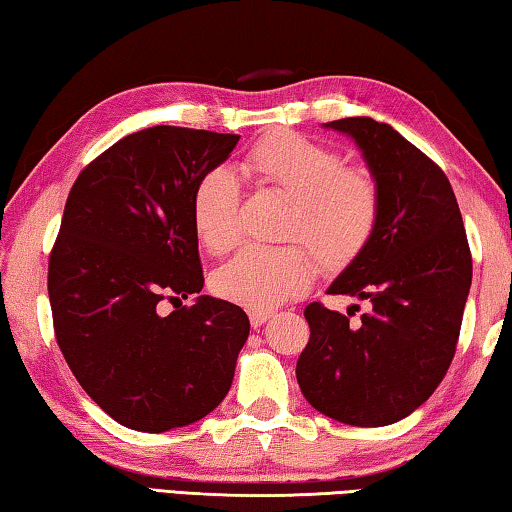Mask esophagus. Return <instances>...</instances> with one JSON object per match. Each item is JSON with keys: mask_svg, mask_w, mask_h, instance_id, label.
I'll use <instances>...</instances> for the list:
<instances>
[{"mask_svg": "<svg viewBox=\"0 0 512 512\" xmlns=\"http://www.w3.org/2000/svg\"><path fill=\"white\" fill-rule=\"evenodd\" d=\"M271 316H273L271 309H253V311H250V325L262 327Z\"/></svg>", "mask_w": 512, "mask_h": 512, "instance_id": "1", "label": "esophagus"}]
</instances>
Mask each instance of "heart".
Listing matches in <instances>:
<instances>
[{
	"instance_id": "obj_1",
	"label": "heart",
	"mask_w": 512,
	"mask_h": 512,
	"mask_svg": "<svg viewBox=\"0 0 512 512\" xmlns=\"http://www.w3.org/2000/svg\"><path fill=\"white\" fill-rule=\"evenodd\" d=\"M259 187L289 203L284 239H298L329 268L357 257L379 219V189L366 169L343 167L334 149L296 133L259 142L244 162ZM196 237L212 255H225L241 239L239 187L230 171L212 169L192 196ZM316 264L298 246L248 248L212 275L216 296L250 309H271L305 293Z\"/></svg>"
}]
</instances>
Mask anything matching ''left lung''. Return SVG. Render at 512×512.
I'll list each match as a JSON object with an SVG mask.
<instances>
[{"instance_id":"left-lung-1","label":"left lung","mask_w":512,"mask_h":512,"mask_svg":"<svg viewBox=\"0 0 512 512\" xmlns=\"http://www.w3.org/2000/svg\"><path fill=\"white\" fill-rule=\"evenodd\" d=\"M348 135L379 189L366 248L327 293L370 302L359 325L311 302L296 377L305 400L352 427H386L429 400L454 359L472 255L454 189L438 164L370 117L323 124Z\"/></svg>"}]
</instances>
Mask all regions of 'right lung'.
Wrapping results in <instances>:
<instances>
[{"mask_svg": "<svg viewBox=\"0 0 512 512\" xmlns=\"http://www.w3.org/2000/svg\"><path fill=\"white\" fill-rule=\"evenodd\" d=\"M239 135L153 126L90 162L49 257L60 352L83 391L128 429L162 433L223 402L248 339L246 311L203 289L192 196Z\"/></svg>", "mask_w": 512, "mask_h": 512, "instance_id": "obj_1", "label": "right lung"}]
</instances>
